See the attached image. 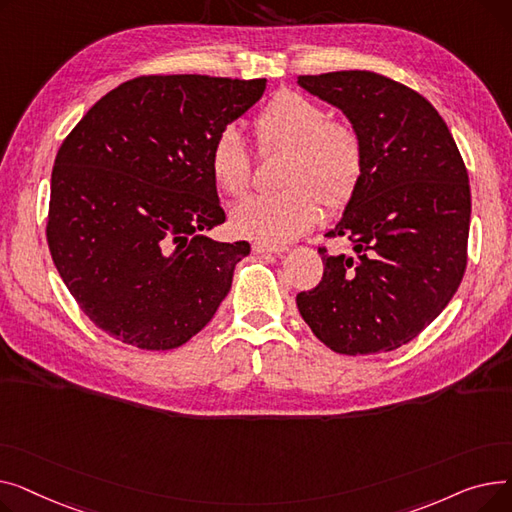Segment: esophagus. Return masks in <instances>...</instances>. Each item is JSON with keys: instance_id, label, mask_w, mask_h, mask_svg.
I'll use <instances>...</instances> for the list:
<instances>
[{"instance_id": "esophagus-1", "label": "esophagus", "mask_w": 512, "mask_h": 512, "mask_svg": "<svg viewBox=\"0 0 512 512\" xmlns=\"http://www.w3.org/2000/svg\"><path fill=\"white\" fill-rule=\"evenodd\" d=\"M251 249H253V253H284L286 251V247L284 245H267V242H253L251 245Z\"/></svg>"}]
</instances>
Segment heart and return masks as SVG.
Here are the masks:
<instances>
[{
    "label": "heart",
    "mask_w": 512,
    "mask_h": 512,
    "mask_svg": "<svg viewBox=\"0 0 512 512\" xmlns=\"http://www.w3.org/2000/svg\"><path fill=\"white\" fill-rule=\"evenodd\" d=\"M255 130L263 147H290L282 174L286 188L238 203L232 209L236 234L282 245L317 224L321 201L330 209L351 201L365 166L363 141L351 124L328 120L324 107L301 93L282 91L259 112ZM209 170L226 195L242 197L249 191L251 155L234 126L215 137Z\"/></svg>",
    "instance_id": "obj_1"
}]
</instances>
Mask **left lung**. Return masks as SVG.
Returning a JSON list of instances; mask_svg holds the SVG:
<instances>
[{"mask_svg":"<svg viewBox=\"0 0 512 512\" xmlns=\"http://www.w3.org/2000/svg\"><path fill=\"white\" fill-rule=\"evenodd\" d=\"M299 87L348 118L365 149L363 176L326 236L324 278L297 294L313 334L334 353L375 355L411 342L454 297L467 265L471 191L463 157L436 107L382 74L299 76Z\"/></svg>","mask_w":512,"mask_h":512,"instance_id":"obj_1","label":"left lung"}]
</instances>
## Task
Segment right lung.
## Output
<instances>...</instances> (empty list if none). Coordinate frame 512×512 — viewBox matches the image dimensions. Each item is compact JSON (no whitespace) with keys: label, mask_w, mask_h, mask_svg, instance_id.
<instances>
[{"label":"right lung","mask_w":512,"mask_h":512,"mask_svg":"<svg viewBox=\"0 0 512 512\" xmlns=\"http://www.w3.org/2000/svg\"><path fill=\"white\" fill-rule=\"evenodd\" d=\"M265 78L139 76L103 95L62 143L51 172V259L97 328L145 351L201 332L232 286L247 240L226 222L209 153L253 107Z\"/></svg>","instance_id":"right-lung-1"}]
</instances>
